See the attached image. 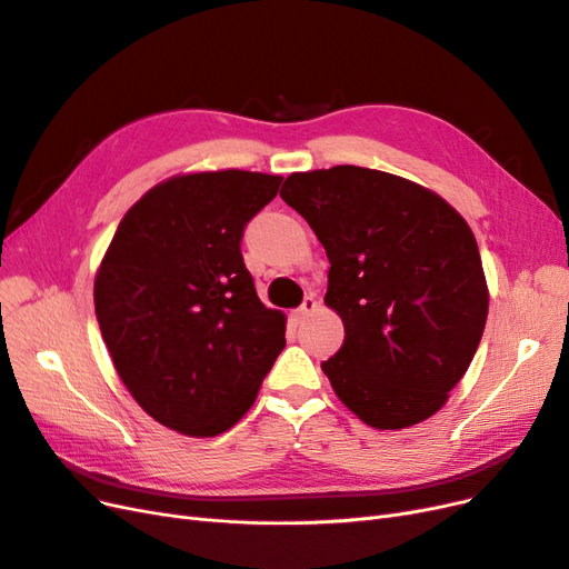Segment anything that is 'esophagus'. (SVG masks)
<instances>
[{
  "label": "esophagus",
  "mask_w": 569,
  "mask_h": 569,
  "mask_svg": "<svg viewBox=\"0 0 569 569\" xmlns=\"http://www.w3.org/2000/svg\"><path fill=\"white\" fill-rule=\"evenodd\" d=\"M316 311H318V301H316L313 297H306L303 303H301V308H297V311H295V320L301 322L303 318H308V316L316 313Z\"/></svg>",
  "instance_id": "obj_1"
}]
</instances>
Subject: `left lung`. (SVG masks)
I'll return each mask as SVG.
<instances>
[{
    "instance_id": "1",
    "label": "left lung",
    "mask_w": 569,
    "mask_h": 569,
    "mask_svg": "<svg viewBox=\"0 0 569 569\" xmlns=\"http://www.w3.org/2000/svg\"><path fill=\"white\" fill-rule=\"evenodd\" d=\"M280 197L330 258L325 303L347 335L320 368L339 401L375 429L432 418L489 313L468 222L432 189L360 166L291 173Z\"/></svg>"
}]
</instances>
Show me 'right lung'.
Segmentation results:
<instances>
[{"label":"right lung","instance_id":"add662e5","mask_svg":"<svg viewBox=\"0 0 569 569\" xmlns=\"http://www.w3.org/2000/svg\"><path fill=\"white\" fill-rule=\"evenodd\" d=\"M280 182L237 168L163 180L101 258L94 311L113 368L142 410L180 435L230 429L284 349L287 318L258 299L239 249Z\"/></svg>","mask_w":569,"mask_h":569}]
</instances>
